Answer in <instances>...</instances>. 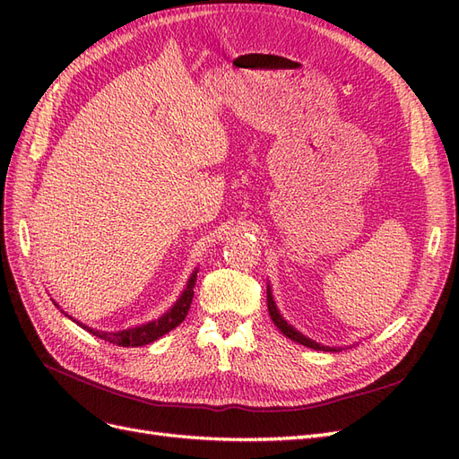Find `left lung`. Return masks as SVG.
Returning <instances> with one entry per match:
<instances>
[{"mask_svg": "<svg viewBox=\"0 0 459 459\" xmlns=\"http://www.w3.org/2000/svg\"><path fill=\"white\" fill-rule=\"evenodd\" d=\"M266 293H268V299H266V300H268V312H270L272 322L277 325V329H280L285 337H289L290 341H295V342H299V344H302V346H308V349H314V351H325V352H341V351H344V346H324L322 342H316L314 339H310V337H307V335H302V333H300L299 329H295L293 325L287 324V319L281 316L280 310H277V304H275V300H273L272 285H270V283H268Z\"/></svg>", "mask_w": 459, "mask_h": 459, "instance_id": "left-lung-1", "label": "left lung"}]
</instances>
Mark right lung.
Here are the masks:
<instances>
[{"mask_svg":"<svg viewBox=\"0 0 459 459\" xmlns=\"http://www.w3.org/2000/svg\"><path fill=\"white\" fill-rule=\"evenodd\" d=\"M197 272L199 268L193 270V273L189 275V280L182 290V295L178 297V300L172 304V307L166 310L162 316L151 319V322L147 324H142V325H135V327H128V329H120V331H101V329H93V327H88L86 324L78 322V319H74L73 316H68L65 310H61L66 317H71L73 322L76 325H80L82 329L90 331L91 335H95L97 339L101 341H107V342H113L117 346H145L152 341L160 339L162 335H166V333L172 331L174 327H178L179 324L184 322L187 312H189V307H191V300H193V287H195V281H197ZM53 304L57 308H61L57 302L53 300Z\"/></svg>","mask_w":459,"mask_h":459,"instance_id":"1","label":"right lung"}]
</instances>
